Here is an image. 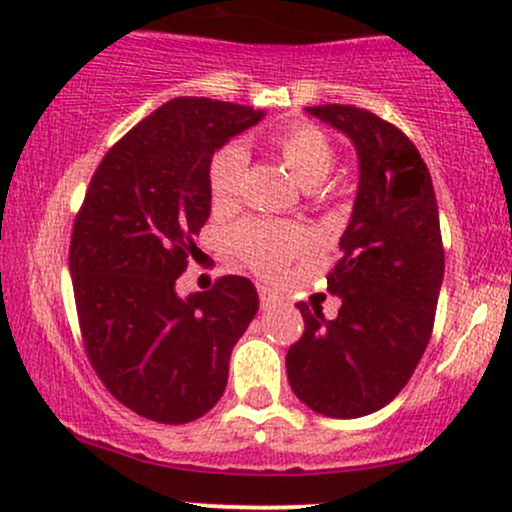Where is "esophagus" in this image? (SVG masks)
I'll return each instance as SVG.
<instances>
[{
    "label": "esophagus",
    "mask_w": 512,
    "mask_h": 512,
    "mask_svg": "<svg viewBox=\"0 0 512 512\" xmlns=\"http://www.w3.org/2000/svg\"><path fill=\"white\" fill-rule=\"evenodd\" d=\"M258 301H261V308L266 311V308L280 304V294L273 292L270 287H258Z\"/></svg>",
    "instance_id": "esophagus-1"
}]
</instances>
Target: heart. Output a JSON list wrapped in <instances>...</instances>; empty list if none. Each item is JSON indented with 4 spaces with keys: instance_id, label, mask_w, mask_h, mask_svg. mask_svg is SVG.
I'll return each mask as SVG.
<instances>
[{
    "instance_id": "b5f03b06",
    "label": "heart",
    "mask_w": 512,
    "mask_h": 512,
    "mask_svg": "<svg viewBox=\"0 0 512 512\" xmlns=\"http://www.w3.org/2000/svg\"><path fill=\"white\" fill-rule=\"evenodd\" d=\"M270 149L294 175L301 187L313 189L327 180L334 168L330 137L311 123L282 125L270 135ZM246 168V151L239 144H225L208 161V194L216 208L235 204L239 180ZM232 249L256 275L273 280L296 256L308 249V232L294 223L251 218L239 223L230 235Z\"/></svg>"
}]
</instances>
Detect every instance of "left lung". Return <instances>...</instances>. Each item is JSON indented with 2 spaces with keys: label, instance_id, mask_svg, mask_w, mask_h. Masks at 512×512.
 I'll list each match as a JSON object with an SVG mask.
<instances>
[{
  "label": "left lung",
  "instance_id": "left-lung-1",
  "mask_svg": "<svg viewBox=\"0 0 512 512\" xmlns=\"http://www.w3.org/2000/svg\"><path fill=\"white\" fill-rule=\"evenodd\" d=\"M351 137L358 197L327 273L339 315L299 301L304 334L287 351L292 391L327 418L375 413L406 387L430 344L444 244L432 175L394 123L349 104L308 106Z\"/></svg>",
  "mask_w": 512,
  "mask_h": 512
}]
</instances>
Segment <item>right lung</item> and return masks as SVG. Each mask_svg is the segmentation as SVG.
Returning a JSON list of instances; mask_svg holds the SVG:
<instances>
[{
	"label": "right lung",
	"instance_id": "add662e5",
	"mask_svg": "<svg viewBox=\"0 0 512 512\" xmlns=\"http://www.w3.org/2000/svg\"><path fill=\"white\" fill-rule=\"evenodd\" d=\"M263 118L251 106L170 99L106 151L73 223L68 266L90 365L142 418L185 425L216 406L232 346L258 311L251 280L187 299L175 280L211 213L213 151Z\"/></svg>",
	"mask_w": 512,
	"mask_h": 512
}]
</instances>
